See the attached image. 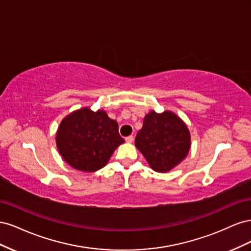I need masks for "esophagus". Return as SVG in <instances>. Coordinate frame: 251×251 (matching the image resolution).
Here are the masks:
<instances>
[{"label": "esophagus", "instance_id": "esophagus-1", "mask_svg": "<svg viewBox=\"0 0 251 251\" xmlns=\"http://www.w3.org/2000/svg\"><path fill=\"white\" fill-rule=\"evenodd\" d=\"M133 140H134V137H133L132 135H130V136H127V137H126V141L127 143H132Z\"/></svg>", "mask_w": 251, "mask_h": 251}]
</instances>
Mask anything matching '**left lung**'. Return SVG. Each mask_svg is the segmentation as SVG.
I'll use <instances>...</instances> for the list:
<instances>
[{
    "instance_id": "8db88e82",
    "label": "left lung",
    "mask_w": 251,
    "mask_h": 251,
    "mask_svg": "<svg viewBox=\"0 0 251 251\" xmlns=\"http://www.w3.org/2000/svg\"><path fill=\"white\" fill-rule=\"evenodd\" d=\"M135 147L151 170L168 173L186 158L191 149V133L184 121L174 112L157 113L151 110L144 116Z\"/></svg>"
}]
</instances>
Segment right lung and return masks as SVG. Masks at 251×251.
<instances>
[{"mask_svg":"<svg viewBox=\"0 0 251 251\" xmlns=\"http://www.w3.org/2000/svg\"><path fill=\"white\" fill-rule=\"evenodd\" d=\"M56 147L64 160L73 169L93 173L109 162L125 139L118 124L103 110H75L63 118L55 136Z\"/></svg>","mask_w":251,"mask_h":251,"instance_id":"1","label":"right lung"}]
</instances>
